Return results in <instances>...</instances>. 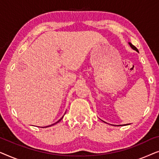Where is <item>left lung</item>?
<instances>
[{
    "label": "left lung",
    "instance_id": "8db88e82",
    "mask_svg": "<svg viewBox=\"0 0 159 159\" xmlns=\"http://www.w3.org/2000/svg\"><path fill=\"white\" fill-rule=\"evenodd\" d=\"M129 45H130V47H131L132 49L135 50V51H138V48H136L135 46H134V45H132L131 43H129Z\"/></svg>",
    "mask_w": 159,
    "mask_h": 159
}]
</instances>
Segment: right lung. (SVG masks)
<instances>
[{
	"label": "right lung",
	"instance_id": "obj_1",
	"mask_svg": "<svg viewBox=\"0 0 159 159\" xmlns=\"http://www.w3.org/2000/svg\"><path fill=\"white\" fill-rule=\"evenodd\" d=\"M63 119V117H61V119H59V120H58V121H57V122H56V123H58V122H59V121H61V119ZM53 125H54V124H53ZM48 127H49V126H48Z\"/></svg>",
	"mask_w": 159,
	"mask_h": 159
}]
</instances>
